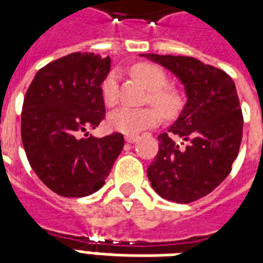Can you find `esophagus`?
Masks as SVG:
<instances>
[{"label": "esophagus", "instance_id": "esophagus-1", "mask_svg": "<svg viewBox=\"0 0 263 263\" xmlns=\"http://www.w3.org/2000/svg\"><path fill=\"white\" fill-rule=\"evenodd\" d=\"M125 141L128 143H135L138 141V137H134V135H126Z\"/></svg>", "mask_w": 263, "mask_h": 263}]
</instances>
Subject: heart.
Listing matches in <instances>:
<instances>
[{
  "label": "heart",
  "mask_w": 263,
  "mask_h": 263,
  "mask_svg": "<svg viewBox=\"0 0 263 263\" xmlns=\"http://www.w3.org/2000/svg\"><path fill=\"white\" fill-rule=\"evenodd\" d=\"M132 73L151 90L149 100L159 108L162 114L165 117H173L179 112L182 105L180 97L173 90L166 88L167 77L159 66L139 63L132 67ZM118 80H120L118 71L112 70L105 76L101 84V96L105 105L108 107H112L118 103V97H120ZM159 111L154 107H145V108L121 107L109 114L108 125L111 129L121 134L138 135L159 122Z\"/></svg>",
  "instance_id": "1"
}]
</instances>
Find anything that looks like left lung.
<instances>
[{
  "label": "left lung",
  "instance_id": "obj_1",
  "mask_svg": "<svg viewBox=\"0 0 263 263\" xmlns=\"http://www.w3.org/2000/svg\"><path fill=\"white\" fill-rule=\"evenodd\" d=\"M141 56L171 70L187 96L176 122L158 137L159 151L148 167L149 182L160 197L193 203L211 193L237 159L243 125L237 88L226 71L194 58Z\"/></svg>",
  "mask_w": 263,
  "mask_h": 263
}]
</instances>
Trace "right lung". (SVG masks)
<instances>
[{
  "label": "right lung",
  "mask_w": 263,
  "mask_h": 263,
  "mask_svg": "<svg viewBox=\"0 0 263 263\" xmlns=\"http://www.w3.org/2000/svg\"><path fill=\"white\" fill-rule=\"evenodd\" d=\"M109 69V58L76 52L39 70L25 94L21 137L26 158L59 196L96 193L124 148L120 132L104 138L87 132L105 117L101 84Z\"/></svg>",
  "instance_id": "obj_1"
}]
</instances>
